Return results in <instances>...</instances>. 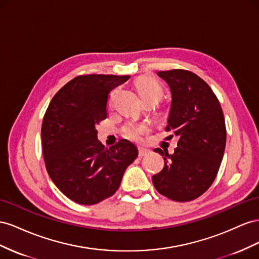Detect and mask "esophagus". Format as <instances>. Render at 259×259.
Masks as SVG:
<instances>
[{"label": "esophagus", "instance_id": "esophagus-1", "mask_svg": "<svg viewBox=\"0 0 259 259\" xmlns=\"http://www.w3.org/2000/svg\"><path fill=\"white\" fill-rule=\"evenodd\" d=\"M150 152H151V151H150L149 149H145V147H142V146L139 147V156H140V157L145 156V155H147Z\"/></svg>", "mask_w": 259, "mask_h": 259}]
</instances>
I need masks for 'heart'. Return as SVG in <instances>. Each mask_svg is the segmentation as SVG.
<instances>
[{
    "instance_id": "b5f03b06",
    "label": "heart",
    "mask_w": 259,
    "mask_h": 259,
    "mask_svg": "<svg viewBox=\"0 0 259 259\" xmlns=\"http://www.w3.org/2000/svg\"><path fill=\"white\" fill-rule=\"evenodd\" d=\"M135 88L143 102H157L162 94L160 84L156 80L149 76H141L137 78L135 81ZM146 130L147 125L145 123L130 122L123 128V135L125 138L134 140V141H140Z\"/></svg>"
}]
</instances>
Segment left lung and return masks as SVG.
Returning <instances> with one entry per match:
<instances>
[{"instance_id":"left-lung-1","label":"left lung","mask_w":259,"mask_h":259,"mask_svg":"<svg viewBox=\"0 0 259 259\" xmlns=\"http://www.w3.org/2000/svg\"><path fill=\"white\" fill-rule=\"evenodd\" d=\"M171 91L166 131L179 138L174 154L155 149L164 158L162 170L152 177L158 193L189 202L209 189L224 157L227 130L220 103L210 87L184 69L158 71Z\"/></svg>"}]
</instances>
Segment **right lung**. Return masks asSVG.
I'll return each instance as SVG.
<instances>
[{"label":"right lung","instance_id":"add662e5","mask_svg":"<svg viewBox=\"0 0 259 259\" xmlns=\"http://www.w3.org/2000/svg\"><path fill=\"white\" fill-rule=\"evenodd\" d=\"M130 76L83 75L66 83L43 117L42 151L50 178L71 201L102 202L120 186L127 167L138 157L128 140L105 147L97 125L106 119L110 91Z\"/></svg>","mask_w":259,"mask_h":259}]
</instances>
